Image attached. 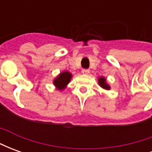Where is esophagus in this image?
<instances>
[{"label":"esophagus","instance_id":"obj_1","mask_svg":"<svg viewBox=\"0 0 152 152\" xmlns=\"http://www.w3.org/2000/svg\"><path fill=\"white\" fill-rule=\"evenodd\" d=\"M81 72H82V74H84V75H89V70H88V69H83L82 71H81Z\"/></svg>","mask_w":152,"mask_h":152}]
</instances>
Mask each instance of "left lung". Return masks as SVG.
I'll list each match as a JSON object with an SVG mask.
<instances>
[{
  "label": "left lung",
  "mask_w": 152,
  "mask_h": 152,
  "mask_svg": "<svg viewBox=\"0 0 152 152\" xmlns=\"http://www.w3.org/2000/svg\"><path fill=\"white\" fill-rule=\"evenodd\" d=\"M98 83H99V86L101 88H102V89H106V90H109V89H111L110 86L107 82V79H106L105 77H103V76L99 77V79H98Z\"/></svg>",
  "instance_id": "left-lung-1"
}]
</instances>
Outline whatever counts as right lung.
I'll use <instances>...</instances> for the list:
<instances>
[{"mask_svg":"<svg viewBox=\"0 0 152 152\" xmlns=\"http://www.w3.org/2000/svg\"><path fill=\"white\" fill-rule=\"evenodd\" d=\"M72 77V74L67 71H64L63 72H60L58 76L53 79V84L55 86L57 90L62 91L66 88L67 85L71 81Z\"/></svg>","mask_w":152,"mask_h":152,"instance_id":"obj_1","label":"right lung"}]
</instances>
